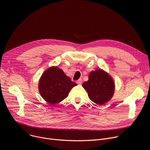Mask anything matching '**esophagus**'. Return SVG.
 I'll return each mask as SVG.
<instances>
[{"instance_id": "esophagus-1", "label": "esophagus", "mask_w": 150, "mask_h": 150, "mask_svg": "<svg viewBox=\"0 0 150 150\" xmlns=\"http://www.w3.org/2000/svg\"><path fill=\"white\" fill-rule=\"evenodd\" d=\"M76 83L78 84H81L82 83V80L81 79H79L78 80L76 81Z\"/></svg>"}]
</instances>
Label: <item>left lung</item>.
<instances>
[{"label":"left lung","mask_w":150,"mask_h":150,"mask_svg":"<svg viewBox=\"0 0 150 150\" xmlns=\"http://www.w3.org/2000/svg\"><path fill=\"white\" fill-rule=\"evenodd\" d=\"M82 86L87 91L90 100L98 105L107 103L114 95L115 84L112 78L101 69L91 72L89 80Z\"/></svg>","instance_id":"obj_1"}]
</instances>
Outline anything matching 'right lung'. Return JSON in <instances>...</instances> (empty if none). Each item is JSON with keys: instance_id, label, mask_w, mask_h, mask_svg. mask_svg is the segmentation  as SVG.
Wrapping results in <instances>:
<instances>
[{"instance_id": "obj_1", "label": "right lung", "mask_w": 150, "mask_h": 150, "mask_svg": "<svg viewBox=\"0 0 150 150\" xmlns=\"http://www.w3.org/2000/svg\"><path fill=\"white\" fill-rule=\"evenodd\" d=\"M76 85L62 69L54 66L45 71L38 84L41 96L51 105L57 104L65 99L71 89Z\"/></svg>"}]
</instances>
